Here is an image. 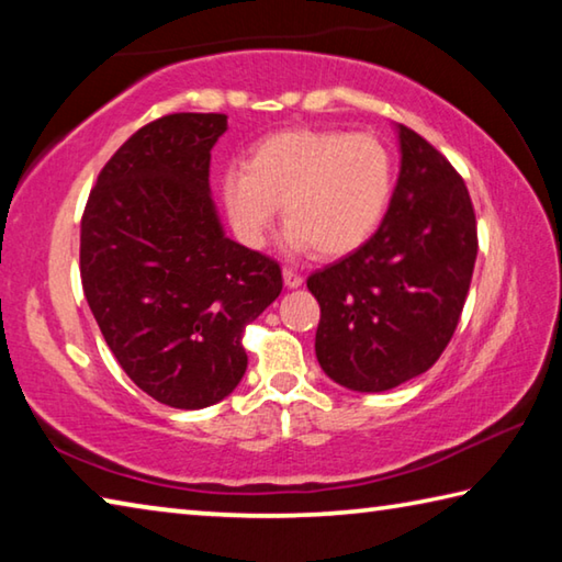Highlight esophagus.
<instances>
[{"instance_id": "esophagus-1", "label": "esophagus", "mask_w": 562, "mask_h": 562, "mask_svg": "<svg viewBox=\"0 0 562 562\" xmlns=\"http://www.w3.org/2000/svg\"><path fill=\"white\" fill-rule=\"evenodd\" d=\"M282 278H284V284H288L290 290L300 288V284H302V274L297 270H292V268H284L282 270Z\"/></svg>"}]
</instances>
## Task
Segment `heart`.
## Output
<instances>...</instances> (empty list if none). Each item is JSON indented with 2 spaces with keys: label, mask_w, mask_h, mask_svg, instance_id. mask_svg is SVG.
I'll list each match as a JSON object with an SVG mask.
<instances>
[{
  "label": "heart",
  "mask_w": 562,
  "mask_h": 562,
  "mask_svg": "<svg viewBox=\"0 0 562 562\" xmlns=\"http://www.w3.org/2000/svg\"><path fill=\"white\" fill-rule=\"evenodd\" d=\"M394 156L374 133L284 128L262 136L245 168H227L221 198L235 235L260 247L278 217L292 250L341 258L364 245L386 213Z\"/></svg>",
  "instance_id": "b5f03b06"
}]
</instances>
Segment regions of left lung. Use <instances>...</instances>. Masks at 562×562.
Instances as JSON below:
<instances>
[{
    "mask_svg": "<svg viewBox=\"0 0 562 562\" xmlns=\"http://www.w3.org/2000/svg\"><path fill=\"white\" fill-rule=\"evenodd\" d=\"M402 170L379 231L307 278L319 367L351 392H386L436 364L459 325L479 233L463 178L398 126Z\"/></svg>",
    "mask_w": 562,
    "mask_h": 562,
    "instance_id": "left-lung-1",
    "label": "left lung"
}]
</instances>
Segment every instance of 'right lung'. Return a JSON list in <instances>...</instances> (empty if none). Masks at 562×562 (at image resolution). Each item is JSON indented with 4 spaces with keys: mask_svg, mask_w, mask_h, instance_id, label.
Returning <instances> with one entry per match:
<instances>
[{
    "mask_svg": "<svg viewBox=\"0 0 562 562\" xmlns=\"http://www.w3.org/2000/svg\"><path fill=\"white\" fill-rule=\"evenodd\" d=\"M225 113H168L101 168L81 215L79 268L113 357L173 408L221 402L245 374L243 331L282 292L278 260L225 237L211 148Z\"/></svg>",
    "mask_w": 562,
    "mask_h": 562,
    "instance_id": "add662e5",
    "label": "right lung"
}]
</instances>
